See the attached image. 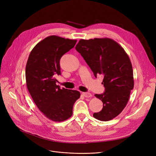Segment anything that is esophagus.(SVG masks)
<instances>
[{
	"instance_id": "obj_1",
	"label": "esophagus",
	"mask_w": 156,
	"mask_h": 156,
	"mask_svg": "<svg viewBox=\"0 0 156 156\" xmlns=\"http://www.w3.org/2000/svg\"><path fill=\"white\" fill-rule=\"evenodd\" d=\"M82 95L86 97V98H89V97H91L92 95L90 93H88V92H83Z\"/></svg>"
}]
</instances>
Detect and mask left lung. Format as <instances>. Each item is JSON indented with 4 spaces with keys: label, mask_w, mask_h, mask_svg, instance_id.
I'll list each match as a JSON object with an SVG mask.
<instances>
[{
    "label": "left lung",
    "mask_w": 156,
    "mask_h": 156,
    "mask_svg": "<svg viewBox=\"0 0 156 156\" xmlns=\"http://www.w3.org/2000/svg\"><path fill=\"white\" fill-rule=\"evenodd\" d=\"M75 48L96 78L104 76L102 83L105 91L95 95L103 102V108L94 112V117L103 121L112 119L125 108L134 87L128 55L116 42L108 38L80 40Z\"/></svg>",
    "instance_id": "obj_1"
}]
</instances>
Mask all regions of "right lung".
<instances>
[{"instance_id": "1", "label": "right lung", "mask_w": 156, "mask_h": 156, "mask_svg": "<svg viewBox=\"0 0 156 156\" xmlns=\"http://www.w3.org/2000/svg\"><path fill=\"white\" fill-rule=\"evenodd\" d=\"M76 40L55 35L38 43L26 66L28 91L37 108L49 119L63 121L73 114V105L80 97L77 90L60 88L56 75H61V57L75 47Z\"/></svg>"}]
</instances>
